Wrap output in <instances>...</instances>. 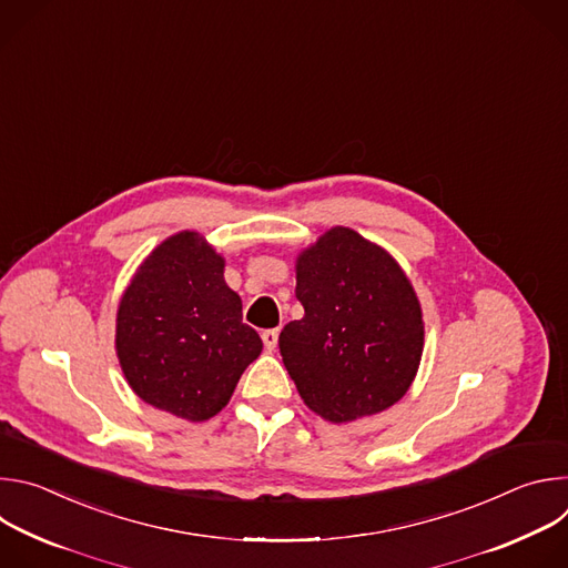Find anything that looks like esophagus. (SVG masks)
<instances>
[{"instance_id":"esophagus-1","label":"esophagus","mask_w":568,"mask_h":568,"mask_svg":"<svg viewBox=\"0 0 568 568\" xmlns=\"http://www.w3.org/2000/svg\"><path fill=\"white\" fill-rule=\"evenodd\" d=\"M263 344L267 351H274L276 344H278V331H263Z\"/></svg>"}]
</instances>
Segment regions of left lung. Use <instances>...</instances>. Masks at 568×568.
I'll return each instance as SVG.
<instances>
[{
    "instance_id": "1",
    "label": "left lung",
    "mask_w": 568,
    "mask_h": 568,
    "mask_svg": "<svg viewBox=\"0 0 568 568\" xmlns=\"http://www.w3.org/2000/svg\"><path fill=\"white\" fill-rule=\"evenodd\" d=\"M296 298L278 348L298 395L323 420L375 416L416 379L425 321L397 261L348 226H333L296 256Z\"/></svg>"
}]
</instances>
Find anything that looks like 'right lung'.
<instances>
[{
    "instance_id": "1",
    "label": "right lung",
    "mask_w": 568,
    "mask_h": 568,
    "mask_svg": "<svg viewBox=\"0 0 568 568\" xmlns=\"http://www.w3.org/2000/svg\"><path fill=\"white\" fill-rule=\"evenodd\" d=\"M114 344L130 388L189 423L220 414L263 351L242 323L224 258L197 231L166 237L143 258L119 301Z\"/></svg>"
}]
</instances>
